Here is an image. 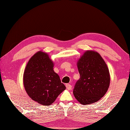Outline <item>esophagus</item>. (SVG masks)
<instances>
[{
	"instance_id": "esophagus-1",
	"label": "esophagus",
	"mask_w": 130,
	"mask_h": 130,
	"mask_svg": "<svg viewBox=\"0 0 130 130\" xmlns=\"http://www.w3.org/2000/svg\"><path fill=\"white\" fill-rule=\"evenodd\" d=\"M66 86L67 89H68V90H70V89H72V86H71V85L68 84H66Z\"/></svg>"
}]
</instances>
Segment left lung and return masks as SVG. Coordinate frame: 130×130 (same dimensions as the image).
Returning a JSON list of instances; mask_svg holds the SVG:
<instances>
[{
	"mask_svg": "<svg viewBox=\"0 0 130 130\" xmlns=\"http://www.w3.org/2000/svg\"><path fill=\"white\" fill-rule=\"evenodd\" d=\"M77 65L80 78L74 86V95L81 104L95 103L105 95L109 87L110 75L107 64L99 53L88 50Z\"/></svg>",
	"mask_w": 130,
	"mask_h": 130,
	"instance_id": "left-lung-1",
	"label": "left lung"
}]
</instances>
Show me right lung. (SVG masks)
<instances>
[{"label":"right lung","instance_id":"obj_1","mask_svg":"<svg viewBox=\"0 0 130 130\" xmlns=\"http://www.w3.org/2000/svg\"><path fill=\"white\" fill-rule=\"evenodd\" d=\"M53 67L48 55L38 52L27 62L23 75L27 94L32 100L44 106L52 105L66 89Z\"/></svg>","mask_w":130,"mask_h":130}]
</instances>
